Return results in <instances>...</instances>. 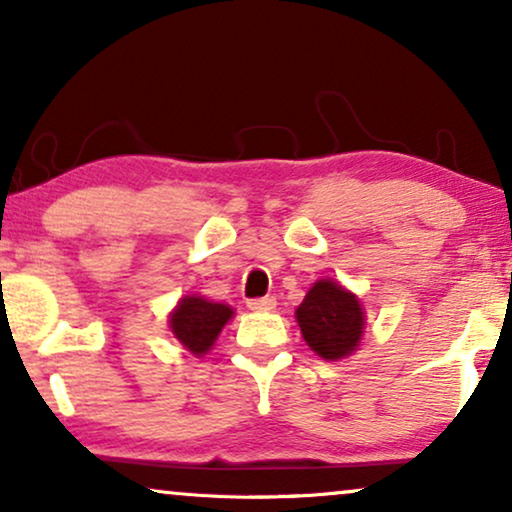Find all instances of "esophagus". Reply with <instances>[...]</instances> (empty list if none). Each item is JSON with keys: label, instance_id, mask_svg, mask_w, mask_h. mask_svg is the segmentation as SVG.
I'll use <instances>...</instances> for the list:
<instances>
[{"label": "esophagus", "instance_id": "34e87169", "mask_svg": "<svg viewBox=\"0 0 512 512\" xmlns=\"http://www.w3.org/2000/svg\"><path fill=\"white\" fill-rule=\"evenodd\" d=\"M247 307H249V310H254V312H272L277 307V298H272V296L254 298V300H249Z\"/></svg>", "mask_w": 512, "mask_h": 512}]
</instances>
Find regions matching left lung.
Returning <instances> with one entry per match:
<instances>
[{"mask_svg":"<svg viewBox=\"0 0 512 512\" xmlns=\"http://www.w3.org/2000/svg\"><path fill=\"white\" fill-rule=\"evenodd\" d=\"M300 333L321 359L338 361L359 349L366 317L361 300L333 279H319L296 310Z\"/></svg>","mask_w":512,"mask_h":512,"instance_id":"left-lung-1","label":"left lung"}]
</instances>
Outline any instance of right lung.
I'll list each match as a JSON object with an SVG mask.
<instances>
[{
	"label": "right lung",
	"mask_w": 512,
	"mask_h": 512,
	"mask_svg": "<svg viewBox=\"0 0 512 512\" xmlns=\"http://www.w3.org/2000/svg\"><path fill=\"white\" fill-rule=\"evenodd\" d=\"M233 307L202 296H184L170 312V331L195 356L207 354L221 328L233 319Z\"/></svg>",
	"instance_id": "right-lung-1"
}]
</instances>
